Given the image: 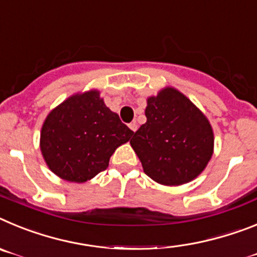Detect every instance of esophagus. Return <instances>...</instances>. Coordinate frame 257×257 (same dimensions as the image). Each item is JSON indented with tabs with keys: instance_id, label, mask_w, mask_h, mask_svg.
I'll return each instance as SVG.
<instances>
[{
	"instance_id": "obj_1",
	"label": "esophagus",
	"mask_w": 257,
	"mask_h": 257,
	"mask_svg": "<svg viewBox=\"0 0 257 257\" xmlns=\"http://www.w3.org/2000/svg\"><path fill=\"white\" fill-rule=\"evenodd\" d=\"M129 128H131V131H133V132H136V131H137V128H138L137 122H136V121L131 122V124H129Z\"/></svg>"
}]
</instances>
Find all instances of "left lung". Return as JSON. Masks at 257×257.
I'll return each instance as SVG.
<instances>
[{"label": "left lung", "instance_id": "left-lung-1", "mask_svg": "<svg viewBox=\"0 0 257 257\" xmlns=\"http://www.w3.org/2000/svg\"><path fill=\"white\" fill-rule=\"evenodd\" d=\"M147 121L131 140L144 171L162 185H182L206 168L213 151L208 120L176 89L147 99Z\"/></svg>", "mask_w": 257, "mask_h": 257}]
</instances>
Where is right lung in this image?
Listing matches in <instances>:
<instances>
[{
    "mask_svg": "<svg viewBox=\"0 0 257 257\" xmlns=\"http://www.w3.org/2000/svg\"><path fill=\"white\" fill-rule=\"evenodd\" d=\"M133 131L106 107L97 90L73 95L51 111L41 131L49 168L66 181L85 182L108 167Z\"/></svg>",
    "mask_w": 257,
    "mask_h": 257,
    "instance_id": "right-lung-1",
    "label": "right lung"
}]
</instances>
